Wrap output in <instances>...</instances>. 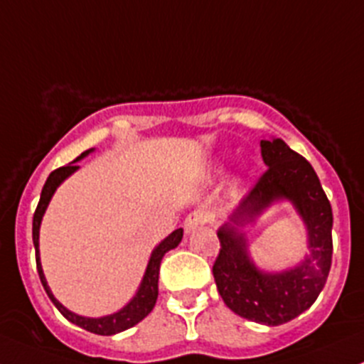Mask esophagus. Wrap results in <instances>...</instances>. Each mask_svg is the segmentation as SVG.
I'll list each match as a JSON object with an SVG mask.
<instances>
[{"label": "esophagus", "mask_w": 364, "mask_h": 364, "mask_svg": "<svg viewBox=\"0 0 364 364\" xmlns=\"http://www.w3.org/2000/svg\"><path fill=\"white\" fill-rule=\"evenodd\" d=\"M208 218H209V216H208V213L204 211V209H196V211H192L188 216H186L183 227H185L186 232H192V230L203 227L204 223L208 222Z\"/></svg>", "instance_id": "esophagus-1"}]
</instances>
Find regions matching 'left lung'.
I'll return each instance as SVG.
<instances>
[{
	"label": "left lung",
	"instance_id": "left-lung-1",
	"mask_svg": "<svg viewBox=\"0 0 364 364\" xmlns=\"http://www.w3.org/2000/svg\"><path fill=\"white\" fill-rule=\"evenodd\" d=\"M260 155L267 168L218 230L220 253L213 277L234 314L259 324L280 326L308 310L324 289L331 269L333 211L310 161L282 139H262ZM278 198L292 200L304 216L311 253L294 270L269 275L252 266L237 227Z\"/></svg>",
	"mask_w": 364,
	"mask_h": 364
}]
</instances>
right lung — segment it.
Masks as SVG:
<instances>
[{"label": "right lung", "mask_w": 364, "mask_h": 364, "mask_svg": "<svg viewBox=\"0 0 364 364\" xmlns=\"http://www.w3.org/2000/svg\"><path fill=\"white\" fill-rule=\"evenodd\" d=\"M90 151L91 149H87V151H84L82 155L77 156V159L73 160L70 165H65V167L56 168V171H53L49 174V178H47L46 185H43V188H42V196H40L38 205H36V209H35V215H33V245H35V252H36V271H38L40 282H42L43 289H46L47 296H49V299L53 301L54 306L61 311V315H63L65 318H68L70 322L77 324L79 328L86 329V331H90V333H95V335L109 336V335H116V333H121V331H124V329L132 328V326H135L137 322H141L146 315L151 314V310L155 308L156 297H159V273H160L161 259H164V255L168 250H172V248L178 247L179 241H181V237H183V229H176L171 236L165 237L159 247L153 250L151 259H149L148 267H146L144 278H142L141 287H139L137 294H135L134 299H132L130 303L123 308V310L116 311V314H112V315H107V317H100V318L80 317V315H75V314H72L70 310H67V308H65L63 304H61L60 301L53 296V292H50L49 285H47V282H46V277H43L42 264H40V253H38V230H40V222H42V216H43V213H46L47 204H49L53 193L56 192L58 186L63 183V179H67L72 172H75L77 168H79V165H77L75 161L84 159V156H86Z\"/></svg>", "instance_id": "1"}]
</instances>
